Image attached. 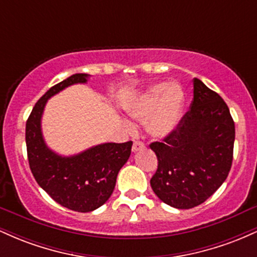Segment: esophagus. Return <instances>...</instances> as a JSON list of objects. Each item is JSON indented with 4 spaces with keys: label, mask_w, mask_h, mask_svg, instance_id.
I'll list each match as a JSON object with an SVG mask.
<instances>
[{
    "label": "esophagus",
    "mask_w": 257,
    "mask_h": 257,
    "mask_svg": "<svg viewBox=\"0 0 257 257\" xmlns=\"http://www.w3.org/2000/svg\"><path fill=\"white\" fill-rule=\"evenodd\" d=\"M144 147H145V145H144L143 143H140V141H135L134 145H133V147H132V151L135 153V152L140 151V150H143Z\"/></svg>",
    "instance_id": "obj_1"
}]
</instances>
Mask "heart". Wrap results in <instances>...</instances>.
<instances>
[{
	"label": "heart",
	"mask_w": 257,
	"mask_h": 257,
	"mask_svg": "<svg viewBox=\"0 0 257 257\" xmlns=\"http://www.w3.org/2000/svg\"><path fill=\"white\" fill-rule=\"evenodd\" d=\"M185 104V94L178 84L157 83L128 105L133 119L146 122V131L156 139L169 137L178 126Z\"/></svg>",
	"instance_id": "obj_1"
}]
</instances>
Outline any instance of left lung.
Segmentation results:
<instances>
[{"label":"left lung","instance_id":"1","mask_svg":"<svg viewBox=\"0 0 257 257\" xmlns=\"http://www.w3.org/2000/svg\"><path fill=\"white\" fill-rule=\"evenodd\" d=\"M234 135L228 106L194 78L190 111L169 137L150 145L158 158L157 172L150 181L156 196L176 209L205 202L228 175Z\"/></svg>","mask_w":257,"mask_h":257}]
</instances>
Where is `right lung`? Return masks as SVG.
I'll use <instances>...</instances> for the list:
<instances>
[{
	"label": "right lung",
	"instance_id": "add662e5",
	"mask_svg": "<svg viewBox=\"0 0 257 257\" xmlns=\"http://www.w3.org/2000/svg\"><path fill=\"white\" fill-rule=\"evenodd\" d=\"M88 78L87 73H75L52 87L32 108L25 132L29 164L37 184L59 204L78 213H89L107 202L133 146L132 141L105 143L72 156H61L47 146L41 124L47 101L70 85L87 83Z\"/></svg>",
	"mask_w": 257,
	"mask_h": 257
}]
</instances>
